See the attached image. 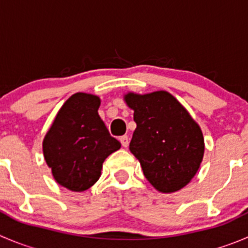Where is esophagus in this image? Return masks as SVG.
<instances>
[{
  "label": "esophagus",
  "mask_w": 248,
  "mask_h": 248,
  "mask_svg": "<svg viewBox=\"0 0 248 248\" xmlns=\"http://www.w3.org/2000/svg\"><path fill=\"white\" fill-rule=\"evenodd\" d=\"M119 141H120V143H122L123 147H128V146H129V138L126 135L120 136Z\"/></svg>",
  "instance_id": "34e87169"
}]
</instances>
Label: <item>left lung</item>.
Returning <instances> with one entry per match:
<instances>
[{
    "mask_svg": "<svg viewBox=\"0 0 248 248\" xmlns=\"http://www.w3.org/2000/svg\"><path fill=\"white\" fill-rule=\"evenodd\" d=\"M134 110L136 129L129 145L146 179L161 192L187 185L200 168L204 152L197 123L167 91L125 95Z\"/></svg>",
    "mask_w": 248,
    "mask_h": 248,
    "instance_id": "8db88e82",
    "label": "left lung"
}]
</instances>
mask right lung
<instances>
[{
  "instance_id": "add662e5",
  "label": "right lung",
  "mask_w": 248,
  "mask_h": 248,
  "mask_svg": "<svg viewBox=\"0 0 248 248\" xmlns=\"http://www.w3.org/2000/svg\"><path fill=\"white\" fill-rule=\"evenodd\" d=\"M100 98L78 93L68 98L45 136V161L68 190L85 191L100 179L102 163L120 142L98 115Z\"/></svg>"
}]
</instances>
